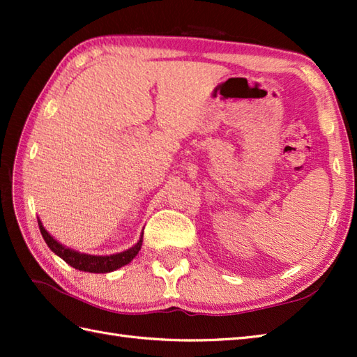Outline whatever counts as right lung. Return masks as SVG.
<instances>
[{
	"mask_svg": "<svg viewBox=\"0 0 357 357\" xmlns=\"http://www.w3.org/2000/svg\"><path fill=\"white\" fill-rule=\"evenodd\" d=\"M38 225H40V230H41V234H43V238L45 241V244L49 245L52 252L61 257V259L69 264L70 267L81 270V271L109 273V271L116 270L119 267H123V265H127L128 262H130L133 257L138 255V252L141 250V245H142V236H141V239L138 241V244L133 245L132 248L126 250V252H123V253L110 255V256L84 255V253L75 252V250L66 248L64 245L59 244V242L53 239L50 234L47 233V230L44 229L41 221H38Z\"/></svg>",
	"mask_w": 357,
	"mask_h": 357,
	"instance_id": "add662e5",
	"label": "right lung"
}]
</instances>
